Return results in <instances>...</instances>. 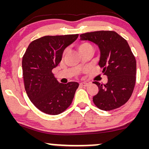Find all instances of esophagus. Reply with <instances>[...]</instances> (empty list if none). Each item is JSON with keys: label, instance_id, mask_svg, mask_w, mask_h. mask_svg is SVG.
I'll return each instance as SVG.
<instances>
[{"label": "esophagus", "instance_id": "34e87169", "mask_svg": "<svg viewBox=\"0 0 149 149\" xmlns=\"http://www.w3.org/2000/svg\"><path fill=\"white\" fill-rule=\"evenodd\" d=\"M80 85H82V86H84V87H86L88 86V85H89L88 83H86V82H82V83H80Z\"/></svg>", "mask_w": 149, "mask_h": 149}]
</instances>
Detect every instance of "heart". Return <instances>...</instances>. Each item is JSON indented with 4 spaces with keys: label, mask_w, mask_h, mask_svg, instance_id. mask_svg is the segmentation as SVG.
<instances>
[{
    "label": "heart",
    "mask_w": 149,
    "mask_h": 149,
    "mask_svg": "<svg viewBox=\"0 0 149 149\" xmlns=\"http://www.w3.org/2000/svg\"><path fill=\"white\" fill-rule=\"evenodd\" d=\"M78 50H79V52H80L81 51L85 50V49H92V45L89 43V42H80L79 45H78Z\"/></svg>",
    "instance_id": "1"
}]
</instances>
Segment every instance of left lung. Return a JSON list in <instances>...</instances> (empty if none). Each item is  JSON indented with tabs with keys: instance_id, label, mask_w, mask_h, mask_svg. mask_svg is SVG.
<instances>
[{
	"instance_id": "left-lung-1",
	"label": "left lung",
	"mask_w": 149,
	"mask_h": 149,
	"mask_svg": "<svg viewBox=\"0 0 149 149\" xmlns=\"http://www.w3.org/2000/svg\"><path fill=\"white\" fill-rule=\"evenodd\" d=\"M80 37V40H89L98 46L99 65L108 77L105 85L93 82L99 88L93 102L103 111L120 107L130 98L136 82V59L127 40L111 31L88 32Z\"/></svg>"
}]
</instances>
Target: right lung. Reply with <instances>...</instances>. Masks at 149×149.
I'll return each mask as SVG.
<instances>
[{
	"label": "right lung",
	"mask_w": 149,
	"mask_h": 149,
	"mask_svg": "<svg viewBox=\"0 0 149 149\" xmlns=\"http://www.w3.org/2000/svg\"><path fill=\"white\" fill-rule=\"evenodd\" d=\"M78 34L46 36L32 41L22 58L24 87L31 102L49 115H58L72 103L78 88L76 82L63 84L52 71L59 64L64 50L78 38Z\"/></svg>",
	"instance_id": "right-lung-1"
}]
</instances>
